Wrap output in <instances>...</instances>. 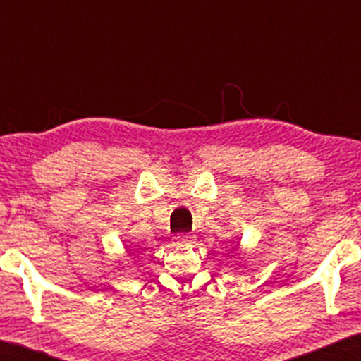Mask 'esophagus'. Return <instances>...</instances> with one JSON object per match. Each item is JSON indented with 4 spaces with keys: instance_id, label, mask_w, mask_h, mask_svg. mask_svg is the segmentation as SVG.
<instances>
[{
    "instance_id": "34e87169",
    "label": "esophagus",
    "mask_w": 361,
    "mask_h": 361,
    "mask_svg": "<svg viewBox=\"0 0 361 361\" xmlns=\"http://www.w3.org/2000/svg\"><path fill=\"white\" fill-rule=\"evenodd\" d=\"M194 240V236L192 235H187V233H180L176 236V241L177 243H190V241Z\"/></svg>"
}]
</instances>
